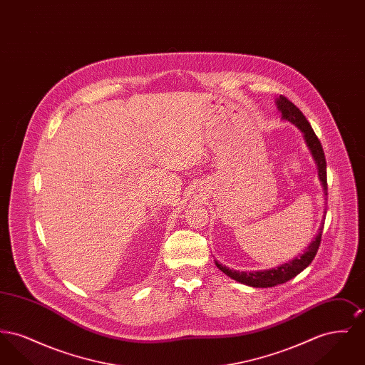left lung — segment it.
Here are the masks:
<instances>
[{
  "label": "left lung",
  "mask_w": 365,
  "mask_h": 365,
  "mask_svg": "<svg viewBox=\"0 0 365 365\" xmlns=\"http://www.w3.org/2000/svg\"><path fill=\"white\" fill-rule=\"evenodd\" d=\"M277 105H278L279 110L282 112V119L293 123L302 131L305 142H307L313 158L316 161L319 179L323 185V189L326 191V195H327V164H326V157H324L323 146H322L320 140L316 137V134H314L309 122L307 120V118L302 115V112L292 101H289L286 97L280 96L277 100ZM324 219H326V209H324L322 225L317 230V234L314 235V240L309 243V246L304 250V253L298 255L293 260L287 261V262L279 265L277 268L264 269V271L243 272V271L230 269L228 267L219 264L217 261H215V264L220 271H223L226 274L227 277H230V278L234 279L240 283H243V284L252 286V287H274V286H278L282 283H286L287 280L294 278L299 272H302L312 262L317 250H319L320 241H322Z\"/></svg>",
  "instance_id": "1"
}]
</instances>
